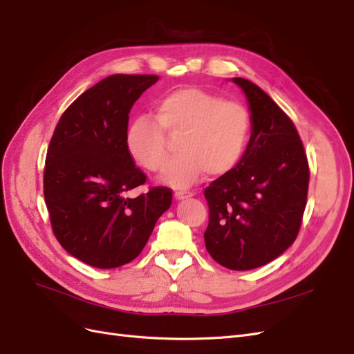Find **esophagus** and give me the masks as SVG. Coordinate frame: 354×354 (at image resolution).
<instances>
[{
  "mask_svg": "<svg viewBox=\"0 0 354 354\" xmlns=\"http://www.w3.org/2000/svg\"><path fill=\"white\" fill-rule=\"evenodd\" d=\"M174 196H176V199L181 201V199H186V198L194 196V194H192V192H186V190H178V192H176Z\"/></svg>",
  "mask_w": 354,
  "mask_h": 354,
  "instance_id": "esophagus-1",
  "label": "esophagus"
}]
</instances>
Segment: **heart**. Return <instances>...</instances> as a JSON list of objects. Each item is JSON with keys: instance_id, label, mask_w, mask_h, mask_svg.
<instances>
[{"instance_id": "obj_1", "label": "heart", "mask_w": 354, "mask_h": 354, "mask_svg": "<svg viewBox=\"0 0 354 354\" xmlns=\"http://www.w3.org/2000/svg\"><path fill=\"white\" fill-rule=\"evenodd\" d=\"M153 116H137L127 125L124 143L134 162L159 171L168 156L164 132L178 136L180 152L169 160L160 180L183 189L205 173L224 176L236 167L248 146L252 118L239 102L196 87L171 91L158 99Z\"/></svg>"}]
</instances>
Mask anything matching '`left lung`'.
I'll return each mask as SVG.
<instances>
[{"label":"left lung","mask_w":354,"mask_h":354,"mask_svg":"<svg viewBox=\"0 0 354 354\" xmlns=\"http://www.w3.org/2000/svg\"><path fill=\"white\" fill-rule=\"evenodd\" d=\"M250 104V143L230 173L203 195L209 220L203 233L209 255L230 270L274 260L297 239L307 202L310 169L294 122L259 85L233 78Z\"/></svg>","instance_id":"obj_1"}]
</instances>
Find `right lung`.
Masks as SVG:
<instances>
[{
    "instance_id": "add662e5",
    "label": "right lung",
    "mask_w": 354,
    "mask_h": 354,
    "mask_svg": "<svg viewBox=\"0 0 354 354\" xmlns=\"http://www.w3.org/2000/svg\"><path fill=\"white\" fill-rule=\"evenodd\" d=\"M158 80L122 73L102 80L63 112L48 145L44 198L53 233L75 259L97 269L133 261L173 201L164 186L127 196L146 183L125 149L128 113Z\"/></svg>"
}]
</instances>
